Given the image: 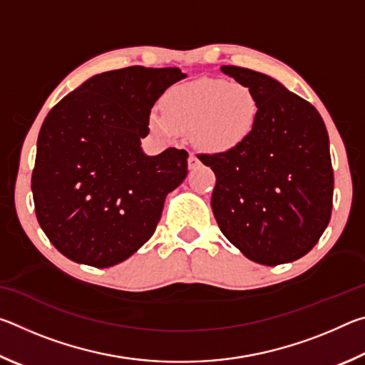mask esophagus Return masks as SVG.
Returning a JSON list of instances; mask_svg holds the SVG:
<instances>
[{"label":"esophagus","instance_id":"esophagus-1","mask_svg":"<svg viewBox=\"0 0 365 365\" xmlns=\"http://www.w3.org/2000/svg\"><path fill=\"white\" fill-rule=\"evenodd\" d=\"M196 165H200V159H197V158L195 156V154L191 153L190 156H188V168H190V169H195Z\"/></svg>","mask_w":365,"mask_h":365}]
</instances>
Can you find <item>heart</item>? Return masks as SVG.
<instances>
[{
	"label": "heart",
	"instance_id": "obj_1",
	"mask_svg": "<svg viewBox=\"0 0 365 365\" xmlns=\"http://www.w3.org/2000/svg\"><path fill=\"white\" fill-rule=\"evenodd\" d=\"M164 109L150 114L153 132L165 140L191 133L207 153H227L242 146L257 125L261 103L248 85L222 78H200L165 91Z\"/></svg>",
	"mask_w": 365,
	"mask_h": 365
}]
</instances>
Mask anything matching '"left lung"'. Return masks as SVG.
<instances>
[{
  "instance_id": "left-lung-1",
  "label": "left lung",
  "mask_w": 365,
  "mask_h": 365,
  "mask_svg": "<svg viewBox=\"0 0 365 365\" xmlns=\"http://www.w3.org/2000/svg\"><path fill=\"white\" fill-rule=\"evenodd\" d=\"M220 71L255 91L261 114L242 146L197 156L215 174L214 217L251 261L293 262L316 246L330 222L333 169L325 123L311 103L275 78L237 66Z\"/></svg>"
}]
</instances>
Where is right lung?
<instances>
[{"label":"right lung","instance_id":"1","mask_svg":"<svg viewBox=\"0 0 365 365\" xmlns=\"http://www.w3.org/2000/svg\"><path fill=\"white\" fill-rule=\"evenodd\" d=\"M187 76L132 66L96 73L49 110L36 141L32 193L41 230L61 255L110 267L153 237L188 153L146 156L141 138L160 95Z\"/></svg>","mask_w":365,"mask_h":365}]
</instances>
